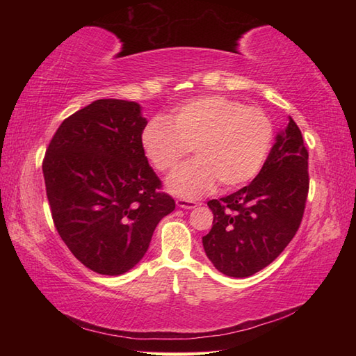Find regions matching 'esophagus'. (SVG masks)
<instances>
[{"instance_id": "esophagus-1", "label": "esophagus", "mask_w": 356, "mask_h": 356, "mask_svg": "<svg viewBox=\"0 0 356 356\" xmlns=\"http://www.w3.org/2000/svg\"><path fill=\"white\" fill-rule=\"evenodd\" d=\"M176 205L179 208H184V209H193V208L197 207V202L190 200V199H177Z\"/></svg>"}]
</instances>
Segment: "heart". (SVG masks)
I'll use <instances>...</instances> for the list:
<instances>
[{
	"mask_svg": "<svg viewBox=\"0 0 356 356\" xmlns=\"http://www.w3.org/2000/svg\"><path fill=\"white\" fill-rule=\"evenodd\" d=\"M272 139L274 127L266 113L207 95L177 105L170 120L151 119L142 130L140 145L159 172L171 171L193 148L194 161L174 171L166 186L172 194L195 199L217 182L232 190L254 179Z\"/></svg>",
	"mask_w": 356,
	"mask_h": 356,
	"instance_id": "1",
	"label": "heart"
}]
</instances>
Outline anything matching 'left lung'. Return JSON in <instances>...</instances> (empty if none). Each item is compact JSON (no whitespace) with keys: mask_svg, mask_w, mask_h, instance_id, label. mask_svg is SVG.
Instances as JSON below:
<instances>
[{"mask_svg":"<svg viewBox=\"0 0 356 356\" xmlns=\"http://www.w3.org/2000/svg\"><path fill=\"white\" fill-rule=\"evenodd\" d=\"M309 153L298 125L277 134L263 168L248 186L208 207L213 228L202 238L217 270L245 278L284 251L303 220L309 193Z\"/></svg>","mask_w":356,"mask_h":356,"instance_id":"obj_1","label":"left lung"}]
</instances>
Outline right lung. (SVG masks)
Masks as SVG:
<instances>
[{
  "label": "right lung",
  "instance_id": "add662e5",
  "mask_svg": "<svg viewBox=\"0 0 356 356\" xmlns=\"http://www.w3.org/2000/svg\"><path fill=\"white\" fill-rule=\"evenodd\" d=\"M147 119L131 101L97 99L59 125L42 161L55 228L86 268L125 274L176 202L140 145Z\"/></svg>",
  "mask_w": 356,
  "mask_h": 356
}]
</instances>
